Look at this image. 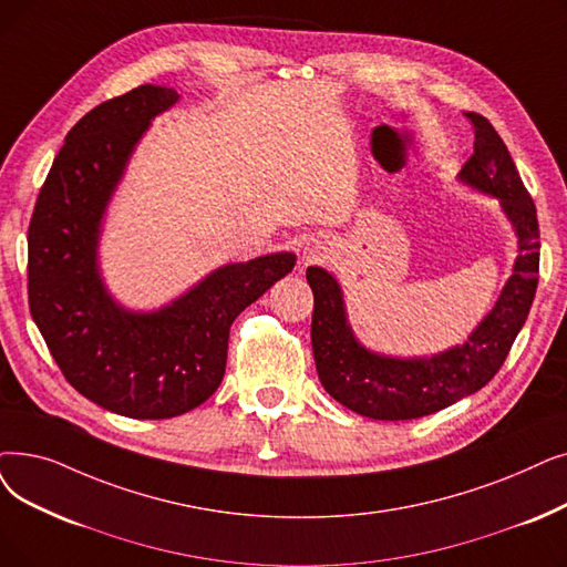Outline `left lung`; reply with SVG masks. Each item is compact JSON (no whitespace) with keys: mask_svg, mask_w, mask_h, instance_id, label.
Masks as SVG:
<instances>
[{"mask_svg":"<svg viewBox=\"0 0 567 567\" xmlns=\"http://www.w3.org/2000/svg\"><path fill=\"white\" fill-rule=\"evenodd\" d=\"M465 117L473 125L475 147L461 168V181L498 196L519 236L514 274L496 308L471 338L433 359L403 361L371 354L354 340L344 322L338 282L324 268L310 266L306 270L315 297L310 338L317 375L338 403L371 420H416L480 391L501 371L535 299L539 278L535 204L494 125L473 111H467Z\"/></svg>","mask_w":567,"mask_h":567,"instance_id":"left-lung-1","label":"left lung"}]
</instances>
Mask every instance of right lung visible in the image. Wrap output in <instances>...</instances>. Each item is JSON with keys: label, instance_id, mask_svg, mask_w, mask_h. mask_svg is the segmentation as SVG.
<instances>
[{"label": "right lung", "instance_id": "1", "mask_svg": "<svg viewBox=\"0 0 567 567\" xmlns=\"http://www.w3.org/2000/svg\"><path fill=\"white\" fill-rule=\"evenodd\" d=\"M178 92L138 85L94 106L66 134L28 229L30 312L66 382L132 420H171L208 401L225 378L229 329L293 268L268 255L215 270L174 306L134 315L96 274L109 196L147 122Z\"/></svg>", "mask_w": 567, "mask_h": 567}]
</instances>
